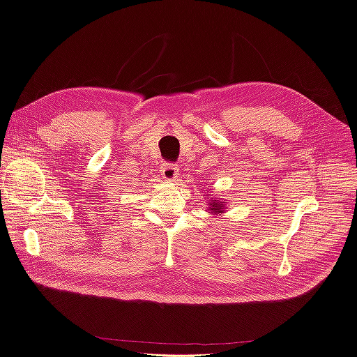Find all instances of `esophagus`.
Segmentation results:
<instances>
[{
    "label": "esophagus",
    "mask_w": 357,
    "mask_h": 357,
    "mask_svg": "<svg viewBox=\"0 0 357 357\" xmlns=\"http://www.w3.org/2000/svg\"><path fill=\"white\" fill-rule=\"evenodd\" d=\"M160 176L164 177L165 180H169V181L176 180L178 177L177 165L171 164V162H164V164H162V167H160Z\"/></svg>",
    "instance_id": "obj_1"
}]
</instances>
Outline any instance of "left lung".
Instances as JSON below:
<instances>
[{
	"mask_svg": "<svg viewBox=\"0 0 357 357\" xmlns=\"http://www.w3.org/2000/svg\"><path fill=\"white\" fill-rule=\"evenodd\" d=\"M210 205H211L210 210L214 211V213H222V211H223V207H225V205H223L222 202H215V201H213Z\"/></svg>",
	"mask_w": 357,
	"mask_h": 357,
	"instance_id": "1",
	"label": "left lung"
}]
</instances>
